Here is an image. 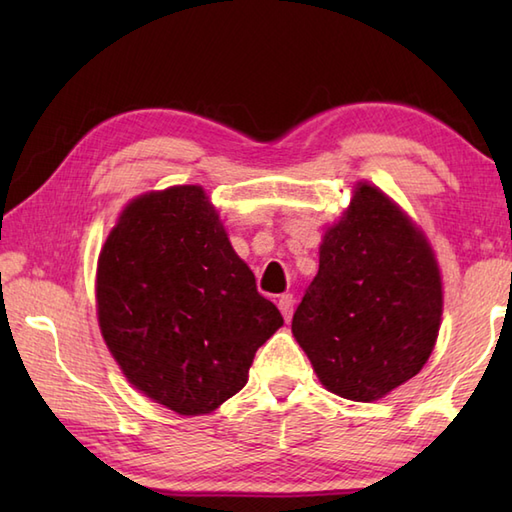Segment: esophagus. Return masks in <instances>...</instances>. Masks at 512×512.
<instances>
[{"instance_id":"esophagus-1","label":"esophagus","mask_w":512,"mask_h":512,"mask_svg":"<svg viewBox=\"0 0 512 512\" xmlns=\"http://www.w3.org/2000/svg\"><path fill=\"white\" fill-rule=\"evenodd\" d=\"M277 308L281 310V314H284V319L288 321L292 317V308H295V299H292V295H281L277 299Z\"/></svg>"}]
</instances>
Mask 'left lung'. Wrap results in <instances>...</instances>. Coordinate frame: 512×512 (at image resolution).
I'll list each match as a JSON object with an SVG mask.
<instances>
[{"label": "left lung", "mask_w": 512, "mask_h": 512, "mask_svg": "<svg viewBox=\"0 0 512 512\" xmlns=\"http://www.w3.org/2000/svg\"><path fill=\"white\" fill-rule=\"evenodd\" d=\"M442 317L440 268L400 206L358 182L350 209L323 235L319 273L292 334L332 394L372 402L429 361Z\"/></svg>", "instance_id": "obj_1"}]
</instances>
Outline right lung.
<instances>
[{
  "instance_id": "add662e5",
  "label": "right lung",
  "mask_w": 512,
  "mask_h": 512,
  "mask_svg": "<svg viewBox=\"0 0 512 512\" xmlns=\"http://www.w3.org/2000/svg\"><path fill=\"white\" fill-rule=\"evenodd\" d=\"M96 310L129 383L180 416L235 396L284 325L198 184L127 204L99 255Z\"/></svg>"
}]
</instances>
